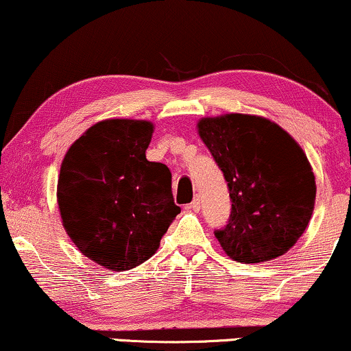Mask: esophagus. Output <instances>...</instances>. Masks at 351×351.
I'll return each instance as SVG.
<instances>
[{
  "label": "esophagus",
  "instance_id": "esophagus-1",
  "mask_svg": "<svg viewBox=\"0 0 351 351\" xmlns=\"http://www.w3.org/2000/svg\"><path fill=\"white\" fill-rule=\"evenodd\" d=\"M186 210H190V212H199V209H201V202H199V197H195V199H193V202L191 204H188L186 207H185Z\"/></svg>",
  "mask_w": 351,
  "mask_h": 351
}]
</instances>
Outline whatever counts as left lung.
Returning <instances> with one entry per match:
<instances>
[{"label": "left lung", "instance_id": "obj_1", "mask_svg": "<svg viewBox=\"0 0 351 351\" xmlns=\"http://www.w3.org/2000/svg\"><path fill=\"white\" fill-rule=\"evenodd\" d=\"M220 167L231 217L215 237L231 260L264 263L287 253L311 221L317 185L301 145L260 115L225 114L197 121Z\"/></svg>", "mask_w": 351, "mask_h": 351}]
</instances>
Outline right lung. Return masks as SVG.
I'll return each mask as SVG.
<instances>
[{
	"instance_id": "right-lung-1",
	"label": "right lung",
	"mask_w": 351,
	"mask_h": 351,
	"mask_svg": "<svg viewBox=\"0 0 351 351\" xmlns=\"http://www.w3.org/2000/svg\"><path fill=\"white\" fill-rule=\"evenodd\" d=\"M154 130L149 120L98 121L69 147L60 167L64 231L82 255L109 271L149 260L180 213L167 166L145 158Z\"/></svg>"
}]
</instances>
